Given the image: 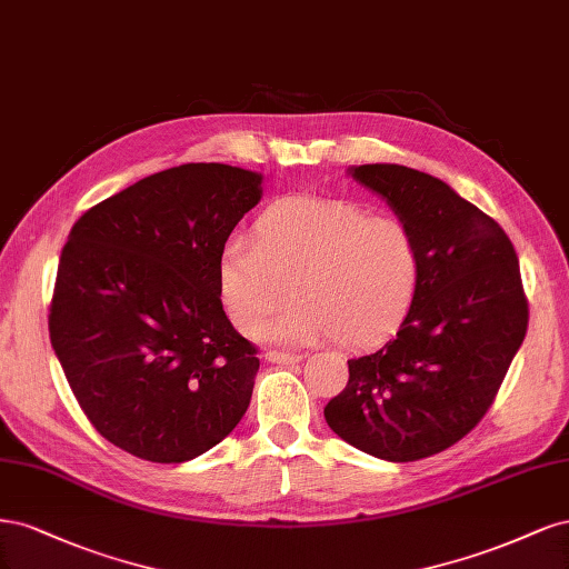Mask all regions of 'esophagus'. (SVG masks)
<instances>
[{"mask_svg":"<svg viewBox=\"0 0 569 569\" xmlns=\"http://www.w3.org/2000/svg\"><path fill=\"white\" fill-rule=\"evenodd\" d=\"M267 361H271V363H296V361H300L302 357L300 355H288V352H279V350H269L267 355Z\"/></svg>","mask_w":569,"mask_h":569,"instance_id":"esophagus-1","label":"esophagus"}]
</instances>
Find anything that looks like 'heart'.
<instances>
[{
	"mask_svg": "<svg viewBox=\"0 0 569 569\" xmlns=\"http://www.w3.org/2000/svg\"><path fill=\"white\" fill-rule=\"evenodd\" d=\"M423 279V254L409 227L371 217L345 200L296 196L269 206L250 238L227 243L217 292L227 317L252 336L288 298L262 336L309 345L331 336L342 347H366L407 317Z\"/></svg>",
	"mask_w": 569,
	"mask_h": 569,
	"instance_id": "obj_1",
	"label": "heart"
}]
</instances>
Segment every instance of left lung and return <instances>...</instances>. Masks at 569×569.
<instances>
[{
    "instance_id": "8db88e82",
    "label": "left lung",
    "mask_w": 569,
    "mask_h": 569,
    "mask_svg": "<svg viewBox=\"0 0 569 569\" xmlns=\"http://www.w3.org/2000/svg\"><path fill=\"white\" fill-rule=\"evenodd\" d=\"M352 177L409 227L423 279L397 336L347 361L350 380L323 416L352 447L409 463L485 418L525 340L529 305L506 231L442 179L405 164H359Z\"/></svg>"
}]
</instances>
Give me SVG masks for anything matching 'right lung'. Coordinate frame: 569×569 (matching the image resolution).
I'll return each mask as SVG.
<instances>
[{
    "label": "right lung",
    "instance_id": "add662e5",
    "mask_svg": "<svg viewBox=\"0 0 569 569\" xmlns=\"http://www.w3.org/2000/svg\"><path fill=\"white\" fill-rule=\"evenodd\" d=\"M260 181L187 162L101 200L70 229L51 347L89 423L143 461H191L250 405L258 347L227 319L217 267Z\"/></svg>",
    "mask_w": 569,
    "mask_h": 569
}]
</instances>
